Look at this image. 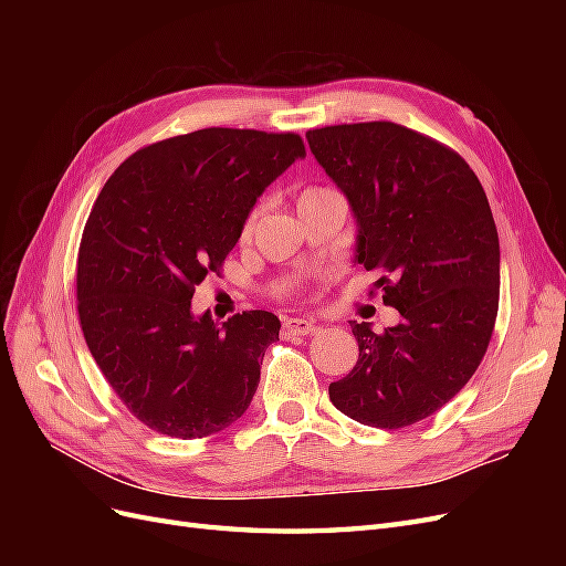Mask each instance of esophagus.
<instances>
[{"label": "esophagus", "instance_id": "obj_1", "mask_svg": "<svg viewBox=\"0 0 566 566\" xmlns=\"http://www.w3.org/2000/svg\"><path fill=\"white\" fill-rule=\"evenodd\" d=\"M316 331V325L306 318H285L283 321V337L285 339H300L312 335Z\"/></svg>", "mask_w": 566, "mask_h": 566}]
</instances>
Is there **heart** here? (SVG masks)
<instances>
[{
  "label": "heart",
  "instance_id": "b5f03b06",
  "mask_svg": "<svg viewBox=\"0 0 566 566\" xmlns=\"http://www.w3.org/2000/svg\"><path fill=\"white\" fill-rule=\"evenodd\" d=\"M325 193H333V191H331V188H323V186H312V188H306V191L302 193L300 202L318 198V196H325ZM262 210H264V205L260 202V205H254V208L248 212V217H245V221H243V229H241V235H243V238H250V235H252V231H254V227H256V221H260V217H262ZM290 290H295V283L283 285V293H290Z\"/></svg>",
  "mask_w": 566,
  "mask_h": 566
}]
</instances>
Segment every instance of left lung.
Returning a JSON list of instances; mask_svg holds the SVG:
<instances>
[{"label": "left lung", "mask_w": 566, "mask_h": 566, "mask_svg": "<svg viewBox=\"0 0 566 566\" xmlns=\"http://www.w3.org/2000/svg\"><path fill=\"white\" fill-rule=\"evenodd\" d=\"M306 142L352 205L356 262L382 273V300L401 314L382 333L352 321L358 361L331 401L399 430L449 403L486 354L501 295L489 200L455 150L397 123L310 129Z\"/></svg>", "instance_id": "8db88e82"}]
</instances>
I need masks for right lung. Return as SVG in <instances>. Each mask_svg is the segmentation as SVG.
<instances>
[{"instance_id":"obj_1","label":"right lung","mask_w":566,"mask_h":566,"mask_svg":"<svg viewBox=\"0 0 566 566\" xmlns=\"http://www.w3.org/2000/svg\"><path fill=\"white\" fill-rule=\"evenodd\" d=\"M300 134L208 127L136 150L90 212L77 314L96 366L153 432L202 439L241 418L260 385L271 312L193 316L264 188L304 158Z\"/></svg>"}]
</instances>
